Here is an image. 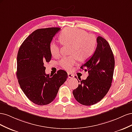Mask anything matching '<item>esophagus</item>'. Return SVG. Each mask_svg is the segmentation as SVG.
<instances>
[{"label":"esophagus","instance_id":"esophagus-1","mask_svg":"<svg viewBox=\"0 0 132 132\" xmlns=\"http://www.w3.org/2000/svg\"><path fill=\"white\" fill-rule=\"evenodd\" d=\"M68 77L69 78H74V75L73 74L68 73Z\"/></svg>","mask_w":132,"mask_h":132}]
</instances>
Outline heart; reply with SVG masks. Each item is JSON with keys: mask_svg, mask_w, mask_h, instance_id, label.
Wrapping results in <instances>:
<instances>
[{"mask_svg": "<svg viewBox=\"0 0 132 132\" xmlns=\"http://www.w3.org/2000/svg\"><path fill=\"white\" fill-rule=\"evenodd\" d=\"M59 40L63 45H70V53L60 61V65L64 69L70 70L78 59L84 62L90 58L96 49V38L93 35L87 34L84 30L75 28H66L59 35ZM50 51L54 57H58L61 54L60 47L55 42L50 45Z\"/></svg>", "mask_w": 132, "mask_h": 132, "instance_id": "obj_1", "label": "heart"}]
</instances>
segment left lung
<instances>
[{
	"mask_svg": "<svg viewBox=\"0 0 132 132\" xmlns=\"http://www.w3.org/2000/svg\"><path fill=\"white\" fill-rule=\"evenodd\" d=\"M97 43L93 56L80 68L88 71L89 76L81 80L73 91L76 100L85 106L100 101L108 93L112 81L114 67L113 52L109 43L101 36L97 37Z\"/></svg>",
	"mask_w": 132,
	"mask_h": 132,
	"instance_id": "left-lung-1",
	"label": "left lung"
}]
</instances>
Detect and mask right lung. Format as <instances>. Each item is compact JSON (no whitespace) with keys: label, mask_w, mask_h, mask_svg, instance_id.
<instances>
[{"label":"right lung","mask_w":132,"mask_h":132,"mask_svg":"<svg viewBox=\"0 0 132 132\" xmlns=\"http://www.w3.org/2000/svg\"><path fill=\"white\" fill-rule=\"evenodd\" d=\"M60 29L36 30L25 39L18 51L16 76L20 86L27 97L38 105L52 102L68 77L63 70H59L53 76L45 73V63L52 57L50 45Z\"/></svg>","instance_id":"right-lung-1"}]
</instances>
